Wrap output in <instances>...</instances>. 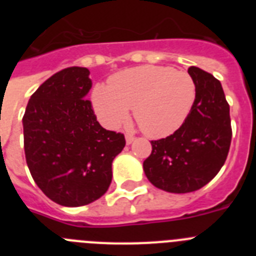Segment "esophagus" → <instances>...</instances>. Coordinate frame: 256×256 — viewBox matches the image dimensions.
<instances>
[{"instance_id": "obj_1", "label": "esophagus", "mask_w": 256, "mask_h": 256, "mask_svg": "<svg viewBox=\"0 0 256 256\" xmlns=\"http://www.w3.org/2000/svg\"><path fill=\"white\" fill-rule=\"evenodd\" d=\"M134 136H132V134H126V144H132L133 141H134Z\"/></svg>"}]
</instances>
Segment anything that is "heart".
<instances>
[{
  "instance_id": "1",
  "label": "heart",
  "mask_w": 256,
  "mask_h": 256,
  "mask_svg": "<svg viewBox=\"0 0 256 256\" xmlns=\"http://www.w3.org/2000/svg\"><path fill=\"white\" fill-rule=\"evenodd\" d=\"M195 97L196 86L188 73L170 66L144 65L115 74L108 86L97 84L92 102L105 126H120L133 108L144 134L162 138L182 126Z\"/></svg>"
}]
</instances>
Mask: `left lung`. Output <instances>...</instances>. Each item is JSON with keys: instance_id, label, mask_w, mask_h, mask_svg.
<instances>
[{"instance_id": "left-lung-1", "label": "left lung", "mask_w": 256, "mask_h": 256, "mask_svg": "<svg viewBox=\"0 0 256 256\" xmlns=\"http://www.w3.org/2000/svg\"><path fill=\"white\" fill-rule=\"evenodd\" d=\"M196 86L195 102L173 134L151 141L144 170L154 186L173 194L204 187L227 159L232 140L230 105L220 82L200 68H188Z\"/></svg>"}]
</instances>
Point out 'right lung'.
Instances as JSON below:
<instances>
[{"mask_svg": "<svg viewBox=\"0 0 256 256\" xmlns=\"http://www.w3.org/2000/svg\"><path fill=\"white\" fill-rule=\"evenodd\" d=\"M87 68L72 66L40 84L22 116L24 151L40 191L62 206L94 202L112 183V162L126 146L123 133L106 130L86 98Z\"/></svg>", "mask_w": 256, "mask_h": 256, "instance_id": "add662e5", "label": "right lung"}]
</instances>
